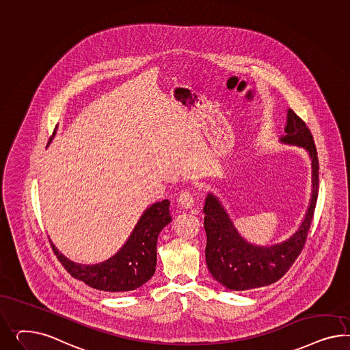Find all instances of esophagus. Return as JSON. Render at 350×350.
Returning <instances> with one entry per match:
<instances>
[{"instance_id":"34e87169","label":"esophagus","mask_w":350,"mask_h":350,"mask_svg":"<svg viewBox=\"0 0 350 350\" xmlns=\"http://www.w3.org/2000/svg\"><path fill=\"white\" fill-rule=\"evenodd\" d=\"M177 202H178L180 208L189 210L195 205V198L189 192H182L178 196V199H177Z\"/></svg>"}]
</instances>
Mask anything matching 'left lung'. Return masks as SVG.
<instances>
[{"label": "left lung", "mask_w": 350, "mask_h": 350, "mask_svg": "<svg viewBox=\"0 0 350 350\" xmlns=\"http://www.w3.org/2000/svg\"><path fill=\"white\" fill-rule=\"evenodd\" d=\"M285 135L280 142L301 146L312 161V196L302 224L282 243L257 246L238 233L217 196L208 193L204 206L206 232L205 257L213 278L230 291H250L278 282L302 252L319 196V158L311 130L301 117L288 111Z\"/></svg>", "instance_id": "obj_1"}]
</instances>
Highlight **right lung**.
Wrapping results in <instances>:
<instances>
[{"instance_id":"obj_1","label":"right lung","mask_w":350,"mask_h":350,"mask_svg":"<svg viewBox=\"0 0 350 350\" xmlns=\"http://www.w3.org/2000/svg\"><path fill=\"white\" fill-rule=\"evenodd\" d=\"M170 221V201L152 204L144 211L122 248L99 264H76L49 242L58 261L72 278L98 291L123 293L140 288L155 273L158 236Z\"/></svg>"}]
</instances>
